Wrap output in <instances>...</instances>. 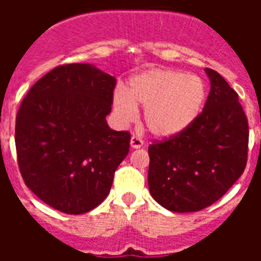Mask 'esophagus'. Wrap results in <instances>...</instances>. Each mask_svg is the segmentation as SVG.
Segmentation results:
<instances>
[{"mask_svg":"<svg viewBox=\"0 0 261 261\" xmlns=\"http://www.w3.org/2000/svg\"><path fill=\"white\" fill-rule=\"evenodd\" d=\"M130 146L133 147V149H139V147L143 146V141L141 138H138V137L133 135L130 139Z\"/></svg>","mask_w":261,"mask_h":261,"instance_id":"obj_1","label":"esophagus"}]
</instances>
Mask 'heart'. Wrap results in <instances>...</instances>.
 I'll return each mask as SVG.
<instances>
[{
    "instance_id": "b5f03b06",
    "label": "heart",
    "mask_w": 261,
    "mask_h": 261,
    "mask_svg": "<svg viewBox=\"0 0 261 261\" xmlns=\"http://www.w3.org/2000/svg\"><path fill=\"white\" fill-rule=\"evenodd\" d=\"M207 87L199 75L173 69H147L133 75L127 90L116 88L114 114L122 124L135 120L143 108V122L157 138H172L190 128L202 114Z\"/></svg>"
}]
</instances>
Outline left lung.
Returning a JSON list of instances; mask_svg holds the SVG:
<instances>
[{
	"mask_svg": "<svg viewBox=\"0 0 261 261\" xmlns=\"http://www.w3.org/2000/svg\"><path fill=\"white\" fill-rule=\"evenodd\" d=\"M204 71L210 93L202 114L184 133L149 146L150 195L174 213L211 206L247 165L249 131L239 94L219 73Z\"/></svg>",
	"mask_w": 261,
	"mask_h": 261,
	"instance_id": "obj_1",
	"label": "left lung"
}]
</instances>
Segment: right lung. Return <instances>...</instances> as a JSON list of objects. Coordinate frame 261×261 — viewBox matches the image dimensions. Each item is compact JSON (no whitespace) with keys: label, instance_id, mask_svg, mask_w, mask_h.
Here are the masks:
<instances>
[{"label":"right lung","instance_id":"add662e5","mask_svg":"<svg viewBox=\"0 0 261 261\" xmlns=\"http://www.w3.org/2000/svg\"><path fill=\"white\" fill-rule=\"evenodd\" d=\"M115 77L92 63L53 69L22 100L16 151L27 187L55 210L84 214L108 196L130 149L127 131L110 128Z\"/></svg>","mask_w":261,"mask_h":261}]
</instances>
